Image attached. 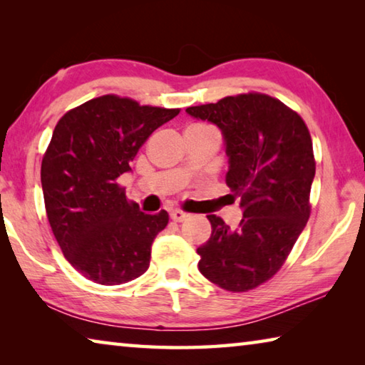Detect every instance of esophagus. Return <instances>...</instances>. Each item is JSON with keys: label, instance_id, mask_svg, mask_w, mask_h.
Listing matches in <instances>:
<instances>
[{"label": "esophagus", "instance_id": "34e87169", "mask_svg": "<svg viewBox=\"0 0 365 365\" xmlns=\"http://www.w3.org/2000/svg\"><path fill=\"white\" fill-rule=\"evenodd\" d=\"M170 219L175 220V222H183L188 219V214L180 211V209H174V211H170Z\"/></svg>", "mask_w": 365, "mask_h": 365}]
</instances>
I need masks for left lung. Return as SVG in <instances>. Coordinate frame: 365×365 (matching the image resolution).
I'll return each mask as SVG.
<instances>
[{
	"instance_id": "1",
	"label": "left lung",
	"mask_w": 365,
	"mask_h": 365,
	"mask_svg": "<svg viewBox=\"0 0 365 365\" xmlns=\"http://www.w3.org/2000/svg\"><path fill=\"white\" fill-rule=\"evenodd\" d=\"M187 113L224 133L230 164L225 182L243 207L233 230L217 215H207L212 233L196 250L197 267L227 292H250L280 270L311 215L316 175L311 133L296 110L255 91Z\"/></svg>"
}]
</instances>
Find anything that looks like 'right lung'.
<instances>
[{"label":"right lung","mask_w":365,"mask_h":365,"mask_svg":"<svg viewBox=\"0 0 365 365\" xmlns=\"http://www.w3.org/2000/svg\"><path fill=\"white\" fill-rule=\"evenodd\" d=\"M180 109L104 95L61 117L41 160L46 215L64 257L100 285H122L150 267L168 211L145 214L117 183L141 145Z\"/></svg>","instance_id":"right-lung-1"}]
</instances>
